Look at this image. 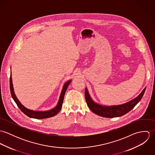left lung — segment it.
Here are the masks:
<instances>
[{
	"mask_svg": "<svg viewBox=\"0 0 155 155\" xmlns=\"http://www.w3.org/2000/svg\"><path fill=\"white\" fill-rule=\"evenodd\" d=\"M145 90L146 88L144 89L141 93L133 100L121 105L113 106H104L95 103L91 99L87 88L85 91V95L87 105L93 113L102 117L112 118L122 116L131 110L142 98Z\"/></svg>",
	"mask_w": 155,
	"mask_h": 155,
	"instance_id": "obj_1",
	"label": "left lung"
}]
</instances>
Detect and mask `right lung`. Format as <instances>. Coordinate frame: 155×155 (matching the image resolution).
Wrapping results in <instances>:
<instances>
[{
  "label": "right lung",
  "instance_id": "right-lung-1",
  "mask_svg": "<svg viewBox=\"0 0 155 155\" xmlns=\"http://www.w3.org/2000/svg\"><path fill=\"white\" fill-rule=\"evenodd\" d=\"M10 91H11V94L12 95V97L19 109L22 111V112L27 116L31 117V118H35V119H45V118H48L52 117L55 115H56L61 109L62 105H63V99L64 97L67 88L68 86L69 85L70 83L71 82V81H69L67 82L66 83L64 84L63 88L62 89L61 95L60 97V99L58 103V104L57 106L54 108L53 109L49 111H36L31 110L27 109L23 105L21 104V103L19 101V100L17 99L14 92V88H13V85H12V80L11 76H10Z\"/></svg>",
  "mask_w": 155,
  "mask_h": 155
}]
</instances>
